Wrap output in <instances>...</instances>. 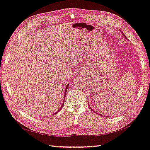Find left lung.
<instances>
[{"label":"left lung","instance_id":"1","mask_svg":"<svg viewBox=\"0 0 150 150\" xmlns=\"http://www.w3.org/2000/svg\"><path fill=\"white\" fill-rule=\"evenodd\" d=\"M121 33H122V35H124V37H126V36H125V35H124V33H122V31H121ZM126 39H127V38H126ZM90 108H91V107H90ZM91 110H92V111H93V110H92V109H91ZM99 115H100V114H99Z\"/></svg>","mask_w":150,"mask_h":150}]
</instances>
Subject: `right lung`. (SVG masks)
<instances>
[{
    "label": "right lung",
    "mask_w": 150,
    "mask_h": 150,
    "mask_svg": "<svg viewBox=\"0 0 150 150\" xmlns=\"http://www.w3.org/2000/svg\"><path fill=\"white\" fill-rule=\"evenodd\" d=\"M68 86H69V84H68V85H67L66 86V89H65V93H64V98H65V97H66V91H67V89H68ZM64 102H63V103H62V106H60V109L59 110H57V111H56V112L55 113H54V114H56V113H58L59 112V111L60 110H61V108L63 107V106H64Z\"/></svg>",
    "instance_id": "obj_1"
}]
</instances>
